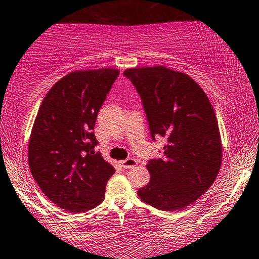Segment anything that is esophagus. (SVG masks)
<instances>
[{"label":"esophagus","instance_id":"obj_1","mask_svg":"<svg viewBox=\"0 0 259 259\" xmlns=\"http://www.w3.org/2000/svg\"><path fill=\"white\" fill-rule=\"evenodd\" d=\"M120 165H122V167H123L124 169H129V168L135 167V166L137 165V161H136L135 159L129 158V159L123 160V161H120Z\"/></svg>","mask_w":259,"mask_h":259}]
</instances>
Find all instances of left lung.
<instances>
[{"instance_id":"left-lung-1","label":"left lung","mask_w":259,"mask_h":259,"mask_svg":"<svg viewBox=\"0 0 259 259\" xmlns=\"http://www.w3.org/2000/svg\"><path fill=\"white\" fill-rule=\"evenodd\" d=\"M124 76L142 100L152 140L160 135L167 141L161 158L147 163L150 181L137 195L159 210H181L210 188L221 166L210 101L189 75L161 65L132 68Z\"/></svg>"}]
</instances>
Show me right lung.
<instances>
[{"label": "right lung", "instance_id": "obj_1", "mask_svg": "<svg viewBox=\"0 0 259 259\" xmlns=\"http://www.w3.org/2000/svg\"><path fill=\"white\" fill-rule=\"evenodd\" d=\"M117 69L74 71L52 86L35 117L28 145L34 181L52 203L71 212L96 208L105 198L112 165L94 152V125Z\"/></svg>", "mask_w": 259, "mask_h": 259}]
</instances>
